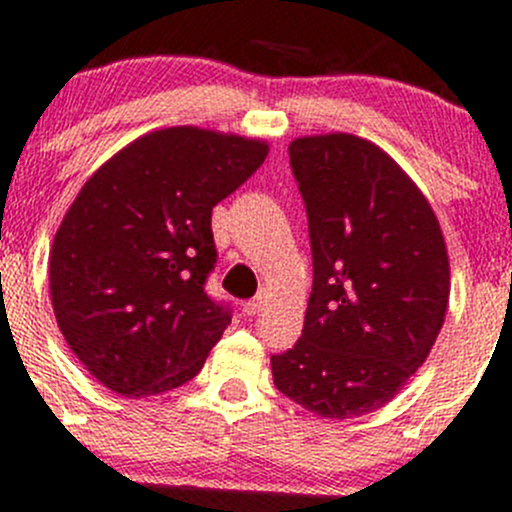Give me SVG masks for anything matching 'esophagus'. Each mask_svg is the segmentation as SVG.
<instances>
[{"label": "esophagus", "mask_w": 512, "mask_h": 512, "mask_svg": "<svg viewBox=\"0 0 512 512\" xmlns=\"http://www.w3.org/2000/svg\"><path fill=\"white\" fill-rule=\"evenodd\" d=\"M261 307H263V298H254V300H246L241 310H244V315L254 317V315H258V312H261Z\"/></svg>", "instance_id": "34e87169"}]
</instances>
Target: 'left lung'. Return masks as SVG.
<instances>
[{"label":"left lung","mask_w":512,"mask_h":512,"mask_svg":"<svg viewBox=\"0 0 512 512\" xmlns=\"http://www.w3.org/2000/svg\"><path fill=\"white\" fill-rule=\"evenodd\" d=\"M290 166L312 246V293L273 383L327 420L383 408L430 356L449 302V256L430 202L383 148L302 136Z\"/></svg>","instance_id":"obj_1"}]
</instances>
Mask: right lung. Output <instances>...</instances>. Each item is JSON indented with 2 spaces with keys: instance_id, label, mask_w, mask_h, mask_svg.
<instances>
[{
  "instance_id": "add662e5",
  "label": "right lung",
  "mask_w": 512,
  "mask_h": 512,
  "mask_svg": "<svg viewBox=\"0 0 512 512\" xmlns=\"http://www.w3.org/2000/svg\"><path fill=\"white\" fill-rule=\"evenodd\" d=\"M266 156L261 139L170 126L82 185L53 239L48 283L65 342L104 388L148 398L200 373L232 322L205 293L212 207Z\"/></svg>"
}]
</instances>
